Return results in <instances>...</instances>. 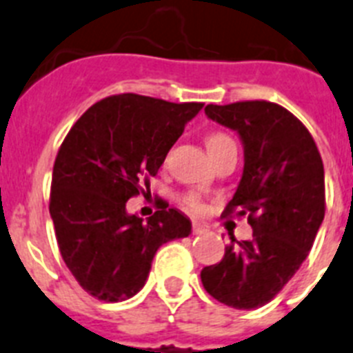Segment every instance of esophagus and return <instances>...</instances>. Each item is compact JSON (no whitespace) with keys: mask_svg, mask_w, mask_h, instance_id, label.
<instances>
[{"mask_svg":"<svg viewBox=\"0 0 353 353\" xmlns=\"http://www.w3.org/2000/svg\"><path fill=\"white\" fill-rule=\"evenodd\" d=\"M192 232H194L195 235H203V233L208 232V226L203 224V222H194V224H192Z\"/></svg>","mask_w":353,"mask_h":353,"instance_id":"34e87169","label":"esophagus"}]
</instances>
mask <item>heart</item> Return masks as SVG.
<instances>
[{
  "instance_id": "obj_1",
  "label": "heart",
  "mask_w": 353,
  "mask_h": 353,
  "mask_svg": "<svg viewBox=\"0 0 353 353\" xmlns=\"http://www.w3.org/2000/svg\"><path fill=\"white\" fill-rule=\"evenodd\" d=\"M206 145H208V150L213 158L215 154L222 152V150L233 149V147H235V141H233L232 138L226 134V132L213 131V132H210L208 138H206ZM186 206H188V210H192V212H195V213L203 212V204H201L199 199H197V197H194V195L186 197Z\"/></svg>"
}]
</instances>
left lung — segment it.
Wrapping results in <instances>:
<instances>
[{"label": "left lung", "instance_id": "left-lung-1", "mask_svg": "<svg viewBox=\"0 0 353 353\" xmlns=\"http://www.w3.org/2000/svg\"><path fill=\"white\" fill-rule=\"evenodd\" d=\"M210 120L244 147V170L224 213H248L251 241L232 236L224 259L201 271L208 294L233 309H259L307 259L325 217V170L314 138L292 112L265 100L206 105Z\"/></svg>", "mask_w": 353, "mask_h": 353}]
</instances>
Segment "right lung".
Listing matches in <instances>:
<instances>
[{"label":"right lung","instance_id":"obj_1","mask_svg":"<svg viewBox=\"0 0 353 353\" xmlns=\"http://www.w3.org/2000/svg\"><path fill=\"white\" fill-rule=\"evenodd\" d=\"M204 103L123 93L91 105L70 129L52 176L50 215L62 260L93 298L129 300L143 289L156 251L185 239L192 222L176 208L127 213L149 186L185 125Z\"/></svg>","mask_w":353,"mask_h":353}]
</instances>
